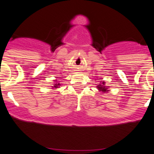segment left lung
<instances>
[{
    "mask_svg": "<svg viewBox=\"0 0 154 154\" xmlns=\"http://www.w3.org/2000/svg\"><path fill=\"white\" fill-rule=\"evenodd\" d=\"M109 87H110V86H105V82L104 81H100L99 84H98V86H96V88L98 89V91L101 92V93L109 92Z\"/></svg>",
    "mask_w": 154,
    "mask_h": 154,
    "instance_id": "obj_1",
    "label": "left lung"
}]
</instances>
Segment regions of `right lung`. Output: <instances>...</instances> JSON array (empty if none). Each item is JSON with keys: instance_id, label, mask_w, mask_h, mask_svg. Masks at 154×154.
Returning a JSON list of instances; mask_svg holds the SVG:
<instances>
[{"instance_id": "right-lung-1", "label": "right lung", "mask_w": 154, "mask_h": 154, "mask_svg": "<svg viewBox=\"0 0 154 154\" xmlns=\"http://www.w3.org/2000/svg\"><path fill=\"white\" fill-rule=\"evenodd\" d=\"M58 77H56V80H54L53 81H54V84H53V86H52V89H57V88H59V86H61V83H59V82H58V80H57Z\"/></svg>"}]
</instances>
